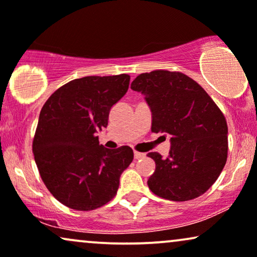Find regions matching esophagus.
<instances>
[{"label": "esophagus", "instance_id": "34e87169", "mask_svg": "<svg viewBox=\"0 0 257 257\" xmlns=\"http://www.w3.org/2000/svg\"><path fill=\"white\" fill-rule=\"evenodd\" d=\"M145 157H146V154H145V153L134 152V158L136 159V160H138V159H142V158H145Z\"/></svg>", "mask_w": 257, "mask_h": 257}]
</instances>
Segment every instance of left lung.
I'll return each instance as SVG.
<instances>
[{
    "label": "left lung",
    "mask_w": 257,
    "mask_h": 257,
    "mask_svg": "<svg viewBox=\"0 0 257 257\" xmlns=\"http://www.w3.org/2000/svg\"><path fill=\"white\" fill-rule=\"evenodd\" d=\"M131 87L145 96L152 132L171 135L167 158L155 152L147 155L155 161L147 181L152 192L174 201L205 193L228 157V125L218 106L199 84L180 72L142 73Z\"/></svg>",
    "instance_id": "left-lung-1"
}]
</instances>
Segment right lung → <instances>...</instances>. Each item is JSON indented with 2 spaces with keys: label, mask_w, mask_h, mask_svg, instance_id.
Listing matches in <instances>:
<instances>
[{
  "label": "right lung",
  "mask_w": 257,
  "mask_h": 257,
  "mask_svg": "<svg viewBox=\"0 0 257 257\" xmlns=\"http://www.w3.org/2000/svg\"><path fill=\"white\" fill-rule=\"evenodd\" d=\"M128 74L73 79L42 106L33 140L41 179L57 200L71 209L95 210L115 197L119 177L134 158L128 146L99 145L110 109L128 91Z\"/></svg>",
  "instance_id": "obj_1"
}]
</instances>
